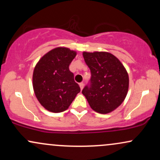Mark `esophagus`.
I'll return each mask as SVG.
<instances>
[{"label":"esophagus","mask_w":160,"mask_h":160,"mask_svg":"<svg viewBox=\"0 0 160 160\" xmlns=\"http://www.w3.org/2000/svg\"><path fill=\"white\" fill-rule=\"evenodd\" d=\"M83 82H80V83H79V86H80V89H82V88H83Z\"/></svg>","instance_id":"obj_1"}]
</instances>
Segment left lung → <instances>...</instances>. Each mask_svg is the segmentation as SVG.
I'll return each instance as SVG.
<instances>
[{
  "instance_id": "left-lung-1",
  "label": "left lung",
  "mask_w": 160,
  "mask_h": 160,
  "mask_svg": "<svg viewBox=\"0 0 160 160\" xmlns=\"http://www.w3.org/2000/svg\"><path fill=\"white\" fill-rule=\"evenodd\" d=\"M84 60L91 71L90 86L83 94L92 109L102 114L117 109L128 90V74L117 57L108 52H83Z\"/></svg>"
}]
</instances>
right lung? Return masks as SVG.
<instances>
[{
	"instance_id": "right-lung-1",
	"label": "right lung",
	"mask_w": 160,
	"mask_h": 160,
	"mask_svg": "<svg viewBox=\"0 0 160 160\" xmlns=\"http://www.w3.org/2000/svg\"><path fill=\"white\" fill-rule=\"evenodd\" d=\"M77 52L56 47L40 58L33 72L34 94L40 104L53 113L65 111L80 92L69 65Z\"/></svg>"
}]
</instances>
